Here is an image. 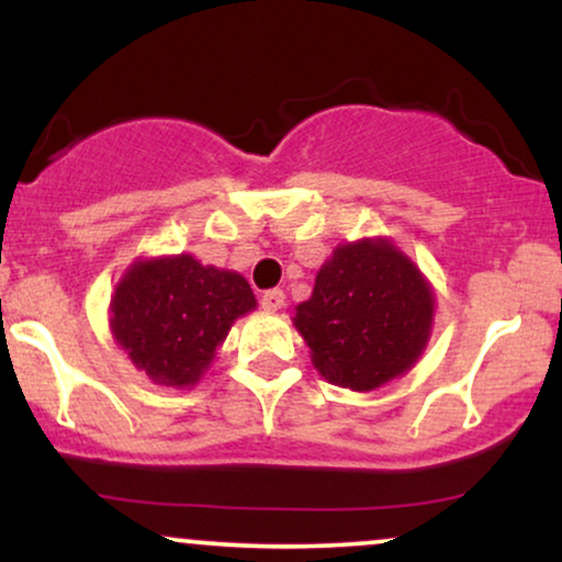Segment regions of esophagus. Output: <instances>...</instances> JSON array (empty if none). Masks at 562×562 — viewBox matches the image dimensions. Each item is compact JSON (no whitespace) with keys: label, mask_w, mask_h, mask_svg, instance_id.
I'll return each instance as SVG.
<instances>
[{"label":"esophagus","mask_w":562,"mask_h":562,"mask_svg":"<svg viewBox=\"0 0 562 562\" xmlns=\"http://www.w3.org/2000/svg\"><path fill=\"white\" fill-rule=\"evenodd\" d=\"M261 306H263V308H269V312H277V308L285 306V293H282L280 288L267 290V293L261 295Z\"/></svg>","instance_id":"1"}]
</instances>
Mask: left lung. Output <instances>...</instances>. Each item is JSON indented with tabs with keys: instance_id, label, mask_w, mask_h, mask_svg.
Here are the masks:
<instances>
[{
	"instance_id": "left-lung-1",
	"label": "left lung",
	"mask_w": 562,
	"mask_h": 562,
	"mask_svg": "<svg viewBox=\"0 0 562 562\" xmlns=\"http://www.w3.org/2000/svg\"><path fill=\"white\" fill-rule=\"evenodd\" d=\"M434 322V293L415 263L389 243L335 248L312 299L295 308V327L322 378L372 391L409 370Z\"/></svg>"
}]
</instances>
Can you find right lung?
<instances>
[{
  "label": "right lung",
  "instance_id": "1",
  "mask_svg": "<svg viewBox=\"0 0 562 562\" xmlns=\"http://www.w3.org/2000/svg\"><path fill=\"white\" fill-rule=\"evenodd\" d=\"M256 306L240 274L192 256L139 261L113 295V335L128 359L160 385H192L227 338L232 322Z\"/></svg>",
  "mask_w": 562,
  "mask_h": 562
}]
</instances>
